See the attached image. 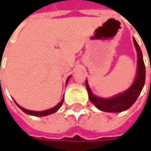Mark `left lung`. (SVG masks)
<instances>
[{
  "instance_id": "1",
  "label": "left lung",
  "mask_w": 151,
  "mask_h": 151,
  "mask_svg": "<svg viewBox=\"0 0 151 151\" xmlns=\"http://www.w3.org/2000/svg\"><path fill=\"white\" fill-rule=\"evenodd\" d=\"M133 40L137 50V58H138L137 74L135 82L126 92L118 94L111 99L99 98L92 93L89 86L87 84V81L86 80V86L88 92L90 101L101 111L116 113V112H122L129 109L135 103V101L137 100L139 94L142 90V87L145 83V65L143 62L142 53L140 49V46L137 44L135 38Z\"/></svg>"
}]
</instances>
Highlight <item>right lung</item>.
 Wrapping results in <instances>:
<instances>
[{
    "instance_id": "add662e5",
    "label": "right lung",
    "mask_w": 151,
    "mask_h": 151,
    "mask_svg": "<svg viewBox=\"0 0 151 151\" xmlns=\"http://www.w3.org/2000/svg\"><path fill=\"white\" fill-rule=\"evenodd\" d=\"M69 78H70V77L68 78V79H67V81H66V83L68 82V80H69ZM63 101H64V98L62 99V101L58 104V105L56 106H54V107H52V108H50V109H48V110H45V111H42V112H37V111H31V110H28V109H25V108H23V107H22V106H20L19 105H17L19 106V108L20 109H22L24 113H26V114H30V115H34V116H45V115H48V114H52V113H55L56 111H58L59 108H60V106H62L63 104Z\"/></svg>"
}]
</instances>
